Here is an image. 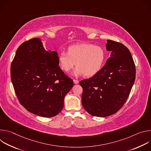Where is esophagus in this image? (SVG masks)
Segmentation results:
<instances>
[{"mask_svg": "<svg viewBox=\"0 0 151 151\" xmlns=\"http://www.w3.org/2000/svg\"><path fill=\"white\" fill-rule=\"evenodd\" d=\"M73 82H74V83H75V84H78V83H79V81L76 80V79H73Z\"/></svg>", "mask_w": 151, "mask_h": 151, "instance_id": "34e87169", "label": "esophagus"}]
</instances>
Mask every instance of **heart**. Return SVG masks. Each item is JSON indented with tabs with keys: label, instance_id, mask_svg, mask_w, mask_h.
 I'll return each instance as SVG.
<instances>
[{
	"label": "heart",
	"instance_id": "heart-1",
	"mask_svg": "<svg viewBox=\"0 0 151 151\" xmlns=\"http://www.w3.org/2000/svg\"><path fill=\"white\" fill-rule=\"evenodd\" d=\"M105 59L103 49L91 44H78L69 47L68 52H61L58 64L62 70L69 72L75 65V76L92 77L101 70Z\"/></svg>",
	"mask_w": 151,
	"mask_h": 151
}]
</instances>
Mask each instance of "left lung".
<instances>
[{
  "mask_svg": "<svg viewBox=\"0 0 151 151\" xmlns=\"http://www.w3.org/2000/svg\"><path fill=\"white\" fill-rule=\"evenodd\" d=\"M111 52L103 68L93 77L81 81L82 104L90 115L106 117L117 112L125 103L136 78L135 64L123 44L107 40Z\"/></svg>",
  "mask_w": 151,
  "mask_h": 151,
  "instance_id": "1",
  "label": "left lung"
}]
</instances>
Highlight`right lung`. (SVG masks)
<instances>
[{
	"label": "right lung",
	"mask_w": 151,
	"mask_h": 151,
	"mask_svg": "<svg viewBox=\"0 0 151 151\" xmlns=\"http://www.w3.org/2000/svg\"><path fill=\"white\" fill-rule=\"evenodd\" d=\"M55 51L45 50L40 39L23 42L11 66V78L18 99L36 115L50 118L58 114L73 80L58 66Z\"/></svg>",
	"instance_id": "right-lung-1"
}]
</instances>
